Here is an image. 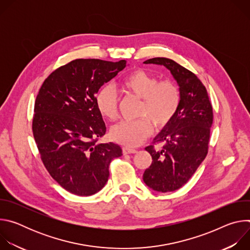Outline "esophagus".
<instances>
[{"label": "esophagus", "instance_id": "34e87169", "mask_svg": "<svg viewBox=\"0 0 250 250\" xmlns=\"http://www.w3.org/2000/svg\"><path fill=\"white\" fill-rule=\"evenodd\" d=\"M123 152L124 154H129V153H135L136 149L132 148V147H128V146H124L123 147Z\"/></svg>", "mask_w": 250, "mask_h": 250}]
</instances>
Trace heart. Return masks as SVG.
Masks as SVG:
<instances>
[{"label":"heart","instance_id":"obj_1","mask_svg":"<svg viewBox=\"0 0 250 250\" xmlns=\"http://www.w3.org/2000/svg\"><path fill=\"white\" fill-rule=\"evenodd\" d=\"M120 89L130 96L141 99L138 117L134 121H125L113 126L112 138L119 144L135 146L145 141L157 128L168 125L182 102L179 86L172 80H160L157 76L142 69H135L125 76ZM95 103L100 115L108 121L118 118V98L110 86L102 87L96 94Z\"/></svg>","mask_w":250,"mask_h":250}]
</instances>
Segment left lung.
I'll use <instances>...</instances> for the list:
<instances>
[{
    "mask_svg": "<svg viewBox=\"0 0 250 250\" xmlns=\"http://www.w3.org/2000/svg\"><path fill=\"white\" fill-rule=\"evenodd\" d=\"M165 66L177 80L182 94L180 109L173 121L146 149L152 157L144 173V181L151 189L166 193L180 189L194 175L208 151L212 106L202 81L172 59L155 57L145 61ZM162 143L157 150L155 146Z\"/></svg>",
    "mask_w": 250,
    "mask_h": 250,
    "instance_id": "8db88e82",
    "label": "left lung"
}]
</instances>
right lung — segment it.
I'll list each match as a JSON object with an SVG mask.
<instances>
[{"label":"right lung","mask_w":250,"mask_h":250,"mask_svg":"<svg viewBox=\"0 0 250 250\" xmlns=\"http://www.w3.org/2000/svg\"><path fill=\"white\" fill-rule=\"evenodd\" d=\"M125 65V60H72L53 71L35 99L32 133L41 159L74 195L99 192L109 179L110 163L123 155L120 146L98 142L106 128L95 95Z\"/></svg>","instance_id":"add662e5"}]
</instances>
